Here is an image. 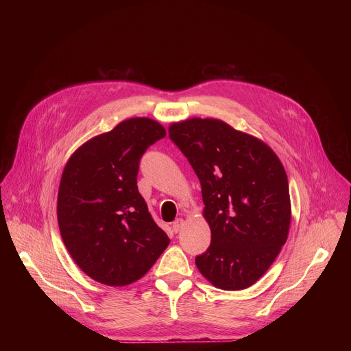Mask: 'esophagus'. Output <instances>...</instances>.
<instances>
[{
    "instance_id": "34e87169",
    "label": "esophagus",
    "mask_w": 351,
    "mask_h": 351,
    "mask_svg": "<svg viewBox=\"0 0 351 351\" xmlns=\"http://www.w3.org/2000/svg\"><path fill=\"white\" fill-rule=\"evenodd\" d=\"M183 223H184V221H183L182 218H178V219H175V222L172 223V229H173V232H175V233L180 232V229H182Z\"/></svg>"
}]
</instances>
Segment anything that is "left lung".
I'll return each mask as SVG.
<instances>
[{"label":"left lung","mask_w":351,"mask_h":351,"mask_svg":"<svg viewBox=\"0 0 351 351\" xmlns=\"http://www.w3.org/2000/svg\"><path fill=\"white\" fill-rule=\"evenodd\" d=\"M169 138L202 184L211 244L195 257L198 271L222 290L252 286L287 240L291 208L282 162L264 141L219 119L172 123Z\"/></svg>","instance_id":"1"}]
</instances>
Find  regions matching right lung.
<instances>
[{"label":"right lung","mask_w":351,"mask_h":351,"mask_svg":"<svg viewBox=\"0 0 351 351\" xmlns=\"http://www.w3.org/2000/svg\"><path fill=\"white\" fill-rule=\"evenodd\" d=\"M165 134L153 119H126L86 141L65 165L57 203L60 232L77 267L99 283L138 280L169 244L137 189L143 154Z\"/></svg>","instance_id":"add662e5"}]
</instances>
